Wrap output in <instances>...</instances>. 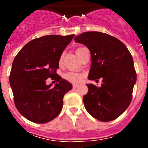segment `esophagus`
Instances as JSON below:
<instances>
[{"label": "esophagus", "mask_w": 148, "mask_h": 148, "mask_svg": "<svg viewBox=\"0 0 148 148\" xmlns=\"http://www.w3.org/2000/svg\"><path fill=\"white\" fill-rule=\"evenodd\" d=\"M78 84H73V88H77V87H78Z\"/></svg>", "instance_id": "1"}]
</instances>
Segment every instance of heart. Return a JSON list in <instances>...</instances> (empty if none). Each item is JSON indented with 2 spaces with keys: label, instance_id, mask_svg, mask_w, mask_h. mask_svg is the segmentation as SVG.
I'll list each match as a JSON object with an SVG mask.
<instances>
[{
  "label": "heart",
  "instance_id": "heart-1",
  "mask_svg": "<svg viewBox=\"0 0 148 148\" xmlns=\"http://www.w3.org/2000/svg\"><path fill=\"white\" fill-rule=\"evenodd\" d=\"M83 49V47L78 48V49L75 50V53H76L77 56L79 55L80 52L82 51V49ZM61 60H62V56L60 58V62H61ZM64 78L66 81L68 82H72V83H78L82 80L83 78V75L79 73H76V72H68L64 75Z\"/></svg>",
  "mask_w": 148,
  "mask_h": 148
}]
</instances>
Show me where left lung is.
<instances>
[{
    "mask_svg": "<svg viewBox=\"0 0 148 148\" xmlns=\"http://www.w3.org/2000/svg\"><path fill=\"white\" fill-rule=\"evenodd\" d=\"M74 40L90 52L89 79H103L101 87L87 84L88 92L83 96L86 110L101 121L116 119L130 105L136 82L131 54L121 40L100 32H84Z\"/></svg>",
    "mask_w": 148,
    "mask_h": 148,
    "instance_id": "8db88e82",
    "label": "left lung"
}]
</instances>
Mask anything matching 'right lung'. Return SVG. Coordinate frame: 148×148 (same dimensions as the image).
I'll use <instances>...</instances> for the list:
<instances>
[{
	"label": "right lung",
	"mask_w": 148,
	"mask_h": 148,
	"mask_svg": "<svg viewBox=\"0 0 148 148\" xmlns=\"http://www.w3.org/2000/svg\"><path fill=\"white\" fill-rule=\"evenodd\" d=\"M75 35H45L27 43L15 56L10 75L14 102L19 113L38 124L49 122L62 110L63 98L73 88L56 73L59 60ZM48 77L57 81L47 86Z\"/></svg>",
	"instance_id": "1"
}]
</instances>
